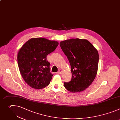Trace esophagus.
I'll use <instances>...</instances> for the list:
<instances>
[{
	"label": "esophagus",
	"instance_id": "34e87169",
	"mask_svg": "<svg viewBox=\"0 0 120 120\" xmlns=\"http://www.w3.org/2000/svg\"><path fill=\"white\" fill-rule=\"evenodd\" d=\"M61 73H62V70H61V69H60L56 73H57V74H61Z\"/></svg>",
	"mask_w": 120,
	"mask_h": 120
}]
</instances>
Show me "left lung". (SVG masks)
I'll return each instance as SVG.
<instances>
[{
	"instance_id": "obj_1",
	"label": "left lung",
	"mask_w": 120,
	"mask_h": 120,
	"mask_svg": "<svg viewBox=\"0 0 120 120\" xmlns=\"http://www.w3.org/2000/svg\"><path fill=\"white\" fill-rule=\"evenodd\" d=\"M61 48L71 66L72 78L64 86L72 93L85 90L96 77L98 66V50L87 40L79 38L61 41Z\"/></svg>"
}]
</instances>
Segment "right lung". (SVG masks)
Masks as SVG:
<instances>
[{
	"label": "right lung",
	"instance_id": "right-lung-1",
	"mask_svg": "<svg viewBox=\"0 0 120 120\" xmlns=\"http://www.w3.org/2000/svg\"><path fill=\"white\" fill-rule=\"evenodd\" d=\"M59 45L55 41L44 38H33L27 41L19 50L17 62L20 73L31 87L42 89L50 84L53 76L47 56Z\"/></svg>",
	"mask_w": 120,
	"mask_h": 120
}]
</instances>
